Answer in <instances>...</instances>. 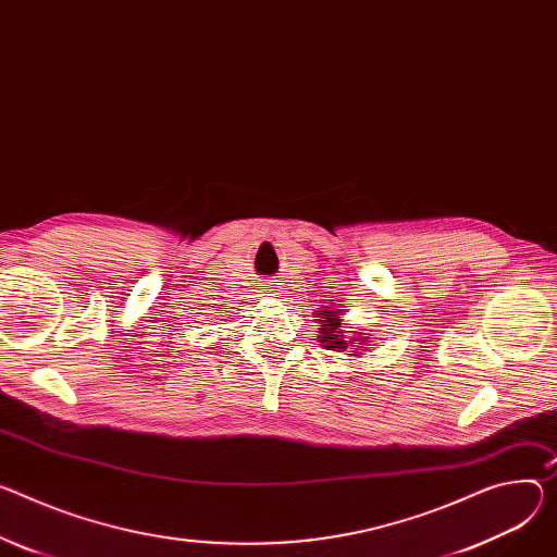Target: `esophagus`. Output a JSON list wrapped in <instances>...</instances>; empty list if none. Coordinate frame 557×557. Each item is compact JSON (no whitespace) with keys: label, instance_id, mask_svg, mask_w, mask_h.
<instances>
[{"label":"esophagus","instance_id":"esophagus-1","mask_svg":"<svg viewBox=\"0 0 557 557\" xmlns=\"http://www.w3.org/2000/svg\"><path fill=\"white\" fill-rule=\"evenodd\" d=\"M273 290H277V288H267V295H275Z\"/></svg>","mask_w":557,"mask_h":557}]
</instances>
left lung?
<instances>
[{"label": "left lung", "mask_w": 557, "mask_h": 557, "mask_svg": "<svg viewBox=\"0 0 557 557\" xmlns=\"http://www.w3.org/2000/svg\"><path fill=\"white\" fill-rule=\"evenodd\" d=\"M320 313V322H322V329H320V333H322V337H320V342L324 344V348H329V350H333V348H346L348 344H364L367 339H362V337H356V339H346L342 333L344 331H339V318H337V313L335 311H318ZM362 350V348H360ZM350 356V352H348Z\"/></svg>", "instance_id": "obj_1"}]
</instances>
